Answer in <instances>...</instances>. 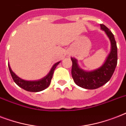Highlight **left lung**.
<instances>
[{
    "label": "left lung",
    "instance_id": "left-lung-1",
    "mask_svg": "<svg viewBox=\"0 0 126 126\" xmlns=\"http://www.w3.org/2000/svg\"><path fill=\"white\" fill-rule=\"evenodd\" d=\"M100 26L105 32L111 44L110 52L103 65L94 71H86L79 67L77 59L71 57L73 62L71 74L75 84L88 90L97 89L108 82L117 65V46L114 34L105 25L101 24Z\"/></svg>",
    "mask_w": 126,
    "mask_h": 126
}]
</instances>
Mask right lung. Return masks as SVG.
<instances>
[{
	"instance_id": "obj_1",
	"label": "right lung",
	"mask_w": 126,
	"mask_h": 126,
	"mask_svg": "<svg viewBox=\"0 0 126 126\" xmlns=\"http://www.w3.org/2000/svg\"><path fill=\"white\" fill-rule=\"evenodd\" d=\"M60 63V61L55 63L53 65V67L51 69L49 73L47 74L46 77H44L42 79L38 80H33V81H28L25 80L23 79H20L18 77L16 74H15L11 69L10 65L8 64L9 70L10 73L11 74V76L12 77L13 80L15 82V83L19 86L20 88H23V90L28 91L31 92H38L42 90H45L46 88H47L49 86L51 80L53 77V72L55 71V68L57 67L58 64Z\"/></svg>"
}]
</instances>
